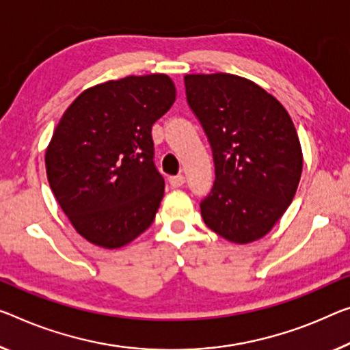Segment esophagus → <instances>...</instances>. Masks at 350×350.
<instances>
[{
	"mask_svg": "<svg viewBox=\"0 0 350 350\" xmlns=\"http://www.w3.org/2000/svg\"><path fill=\"white\" fill-rule=\"evenodd\" d=\"M169 183L172 187H180L186 183V176L185 175H176V176H170Z\"/></svg>",
	"mask_w": 350,
	"mask_h": 350,
	"instance_id": "esophagus-1",
	"label": "esophagus"
}]
</instances>
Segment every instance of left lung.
<instances>
[{"label": "left lung", "instance_id": "obj_1", "mask_svg": "<svg viewBox=\"0 0 350 350\" xmlns=\"http://www.w3.org/2000/svg\"><path fill=\"white\" fill-rule=\"evenodd\" d=\"M185 85L216 169L202 217L231 243L260 239L291 205L302 174L291 117L265 89L236 75H186Z\"/></svg>", "mask_w": 350, "mask_h": 350}]
</instances>
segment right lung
<instances>
[{"label":"right lung","mask_w":350,"mask_h":350,"mask_svg":"<svg viewBox=\"0 0 350 350\" xmlns=\"http://www.w3.org/2000/svg\"><path fill=\"white\" fill-rule=\"evenodd\" d=\"M175 92L167 75L126 77L84 90L64 112L46 148V176L89 243L119 249L152 225L164 196L152 126Z\"/></svg>","instance_id":"right-lung-1"}]
</instances>
